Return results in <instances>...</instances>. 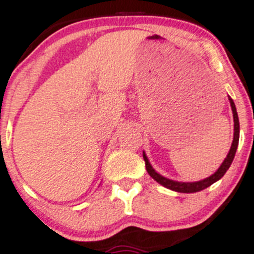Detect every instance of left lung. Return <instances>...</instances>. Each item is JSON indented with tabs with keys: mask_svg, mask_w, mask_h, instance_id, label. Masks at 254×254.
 <instances>
[{
	"mask_svg": "<svg viewBox=\"0 0 254 254\" xmlns=\"http://www.w3.org/2000/svg\"><path fill=\"white\" fill-rule=\"evenodd\" d=\"M229 102H230V107H232L233 110V118H234V139H233V144L232 147H230L229 152H228L226 159L223 161V163L221 164V167L218 168V170L215 174H212L211 176L209 178L204 179V180L200 181H195V182H179V181H174L170 180V179L164 178V176L159 175V174L156 172L155 169L152 168V165L150 164L149 159H147L145 152H142V157H144L145 161V167H146L147 173L150 174V176L152 179H155L158 184H161L162 186L167 187V189L175 190V192H180V193H195L199 192V190H203L205 189H207L209 186H211L212 184H215L216 181H218L224 174L227 173V170L229 169L230 164H232L233 159L235 157V152L236 149H238L239 145V135H240V125H239V118H238V113H236V108L233 99L229 97Z\"/></svg>",
	"mask_w": 254,
	"mask_h": 254,
	"instance_id": "obj_1",
	"label": "left lung"
}]
</instances>
